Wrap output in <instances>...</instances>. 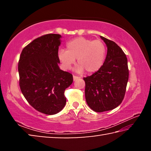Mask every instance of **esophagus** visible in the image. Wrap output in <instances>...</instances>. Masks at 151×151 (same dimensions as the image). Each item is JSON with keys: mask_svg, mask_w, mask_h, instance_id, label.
I'll list each match as a JSON object with an SVG mask.
<instances>
[{"mask_svg": "<svg viewBox=\"0 0 151 151\" xmlns=\"http://www.w3.org/2000/svg\"><path fill=\"white\" fill-rule=\"evenodd\" d=\"M78 78H80V77H79V76H75V75L73 76V80H74V81H76Z\"/></svg>", "mask_w": 151, "mask_h": 151, "instance_id": "34e87169", "label": "esophagus"}]
</instances>
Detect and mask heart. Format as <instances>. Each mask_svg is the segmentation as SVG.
Instances as JSON below:
<instances>
[{
    "instance_id": "heart-1",
    "label": "heart",
    "mask_w": 151,
    "mask_h": 151,
    "mask_svg": "<svg viewBox=\"0 0 151 151\" xmlns=\"http://www.w3.org/2000/svg\"><path fill=\"white\" fill-rule=\"evenodd\" d=\"M106 46L101 40L77 37L66 43V50H60L58 56L66 68H70L77 58V70L93 73L103 65L106 58Z\"/></svg>"
}]
</instances>
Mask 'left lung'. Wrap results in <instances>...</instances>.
<instances>
[{
	"mask_svg": "<svg viewBox=\"0 0 151 151\" xmlns=\"http://www.w3.org/2000/svg\"><path fill=\"white\" fill-rule=\"evenodd\" d=\"M107 47V55L103 65L85 82V99L88 106L97 112L111 111L123 100L129 68L127 58L115 42L101 36Z\"/></svg>",
	"mask_w": 151,
	"mask_h": 151,
	"instance_id": "1",
	"label": "left lung"
}]
</instances>
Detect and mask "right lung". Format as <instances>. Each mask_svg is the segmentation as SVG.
Here are the masks:
<instances>
[{
	"mask_svg": "<svg viewBox=\"0 0 151 151\" xmlns=\"http://www.w3.org/2000/svg\"><path fill=\"white\" fill-rule=\"evenodd\" d=\"M60 38V35L48 34L32 40L22 49L18 66L24 98L35 109L48 115L64 108L65 91L73 81L72 74L58 66Z\"/></svg>",
	"mask_w": 151,
	"mask_h": 151,
	"instance_id": "right-lung-1",
	"label": "right lung"
}]
</instances>
